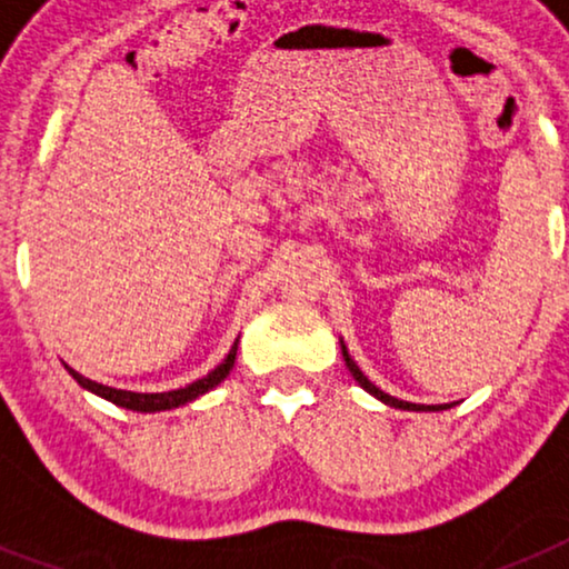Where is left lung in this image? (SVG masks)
<instances>
[{"instance_id": "obj_1", "label": "left lung", "mask_w": 569, "mask_h": 569, "mask_svg": "<svg viewBox=\"0 0 569 569\" xmlns=\"http://www.w3.org/2000/svg\"><path fill=\"white\" fill-rule=\"evenodd\" d=\"M341 356H345V365L350 367V373H353V379L359 381L361 387H365L367 393H373L376 399H381V401H385V405H390V407H399V410H445V407H447V405H445V407H441V405H439V407H433V405H430V407H425V405H410V401L393 399V396H387L385 390H379V387H376L373 381H370V379H367L365 373H361V370H359V365H356V361L350 359V353H347L345 341H341Z\"/></svg>"}]
</instances>
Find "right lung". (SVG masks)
<instances>
[{"label": "right lung", "instance_id": "right-lung-1", "mask_svg": "<svg viewBox=\"0 0 569 569\" xmlns=\"http://www.w3.org/2000/svg\"><path fill=\"white\" fill-rule=\"evenodd\" d=\"M236 347H239V341L230 347L228 359L216 367V370H210L204 379L193 381V385H188V387H179V390H170V393H130V390H116V387H104V385H99V381L84 379V376H79L77 370H70V367L68 370H70V376H73V379L84 387V390H90V393L102 396V399L113 401V405H119V407H128V410H139V413H156V410H170V407L188 405V401H193V399H199L202 393H208L210 387L219 385V381H222L224 376L233 370Z\"/></svg>", "mask_w": 569, "mask_h": 569}]
</instances>
